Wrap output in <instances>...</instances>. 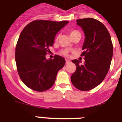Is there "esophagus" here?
Returning a JSON list of instances; mask_svg holds the SVG:
<instances>
[{
	"mask_svg": "<svg viewBox=\"0 0 122 122\" xmlns=\"http://www.w3.org/2000/svg\"><path fill=\"white\" fill-rule=\"evenodd\" d=\"M70 59H66V64L69 63H70Z\"/></svg>",
	"mask_w": 122,
	"mask_h": 122,
	"instance_id": "34e87169",
	"label": "esophagus"
}]
</instances>
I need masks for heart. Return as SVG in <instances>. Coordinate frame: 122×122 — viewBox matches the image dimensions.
Returning a JSON list of instances; mask_svg holds the SVG:
<instances>
[{
	"label": "heart",
	"instance_id": "heart-1",
	"mask_svg": "<svg viewBox=\"0 0 122 122\" xmlns=\"http://www.w3.org/2000/svg\"><path fill=\"white\" fill-rule=\"evenodd\" d=\"M78 33H79V31H77V30H70V35L71 37H73V35ZM57 37H56V40L57 39ZM70 52V51L68 49H63L60 51V53H61V55L65 56H68Z\"/></svg>",
	"mask_w": 122,
	"mask_h": 122
}]
</instances>
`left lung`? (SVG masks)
I'll return each instance as SVG.
<instances>
[{
	"label": "left lung",
	"instance_id": "obj_1",
	"mask_svg": "<svg viewBox=\"0 0 122 122\" xmlns=\"http://www.w3.org/2000/svg\"><path fill=\"white\" fill-rule=\"evenodd\" d=\"M85 33L81 56L85 63L72 60L76 69L71 76L73 85L82 91H90L100 84L110 69L113 47L109 31L103 24L94 18L76 20Z\"/></svg>",
	"mask_w": 122,
	"mask_h": 122
}]
</instances>
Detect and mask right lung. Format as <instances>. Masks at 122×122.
<instances>
[{
	"mask_svg": "<svg viewBox=\"0 0 122 122\" xmlns=\"http://www.w3.org/2000/svg\"><path fill=\"white\" fill-rule=\"evenodd\" d=\"M68 23L35 20L20 33L15 50L17 71L21 80L30 89L46 91L53 86L58 71L65 65V59L55 55L47 60L56 33Z\"/></svg>",
	"mask_w": 122,
	"mask_h": 122,
	"instance_id": "right-lung-1",
	"label": "right lung"
}]
</instances>
